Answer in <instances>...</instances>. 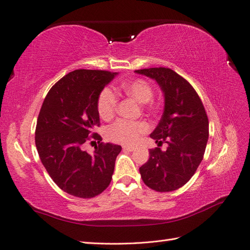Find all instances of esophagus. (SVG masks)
<instances>
[{
    "label": "esophagus",
    "mask_w": 250,
    "mask_h": 250,
    "mask_svg": "<svg viewBox=\"0 0 250 250\" xmlns=\"http://www.w3.org/2000/svg\"><path fill=\"white\" fill-rule=\"evenodd\" d=\"M123 150L129 151V152H131V151H134V150H135V148L132 147V146H123Z\"/></svg>",
    "instance_id": "esophagus-1"
}]
</instances>
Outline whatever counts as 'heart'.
I'll list each match as a JSON object with an SVG mask.
<instances>
[{"label":"heart","instance_id":"obj_1","mask_svg":"<svg viewBox=\"0 0 250 250\" xmlns=\"http://www.w3.org/2000/svg\"><path fill=\"white\" fill-rule=\"evenodd\" d=\"M125 94L134 98L140 103H146L148 109L156 111L157 105L152 100L154 88L151 83L143 78L128 81L120 87ZM118 95L109 87H104L97 99V110L104 120L111 119L118 109ZM149 130V125L144 121H129L121 119L108 129V138L115 143L132 145L142 134Z\"/></svg>","mask_w":250,"mask_h":250}]
</instances>
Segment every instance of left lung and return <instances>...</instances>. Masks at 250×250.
<instances>
[{
    "label": "left lung",
    "instance_id": "8db88e82",
    "mask_svg": "<svg viewBox=\"0 0 250 250\" xmlns=\"http://www.w3.org/2000/svg\"><path fill=\"white\" fill-rule=\"evenodd\" d=\"M153 78L165 94L163 117L150 138L167 143L166 151L150 149L140 168L142 179L156 192H171L185 186L200 165L208 139V119L202 101L190 82L169 67L135 71Z\"/></svg>",
    "mask_w": 250,
    "mask_h": 250
}]
</instances>
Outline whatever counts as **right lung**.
I'll use <instances>...</instances> for the list:
<instances>
[{
	"instance_id": "add662e5",
	"label": "right lung",
	"mask_w": 250,
	"mask_h": 250,
	"mask_svg": "<svg viewBox=\"0 0 250 250\" xmlns=\"http://www.w3.org/2000/svg\"><path fill=\"white\" fill-rule=\"evenodd\" d=\"M117 73L76 70L51 87L44 98L35 128V145L53 181L65 193L94 198L106 188L122 147L104 144L94 131L100 126L97 99ZM98 142L94 155L84 144Z\"/></svg>"
}]
</instances>
